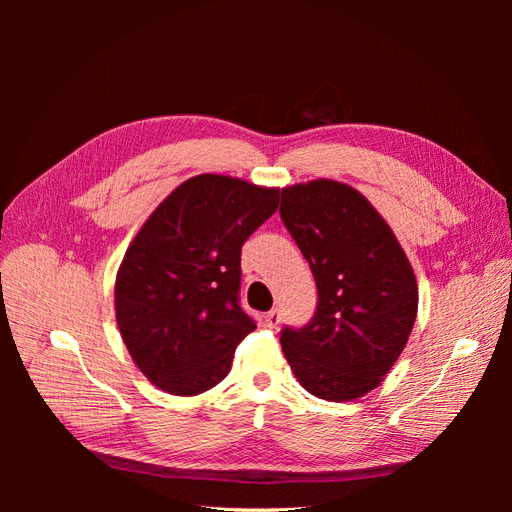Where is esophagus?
Segmentation results:
<instances>
[{
  "instance_id": "esophagus-1",
  "label": "esophagus",
  "mask_w": 512,
  "mask_h": 512,
  "mask_svg": "<svg viewBox=\"0 0 512 512\" xmlns=\"http://www.w3.org/2000/svg\"><path fill=\"white\" fill-rule=\"evenodd\" d=\"M265 322H267V327H271V329H277V327H280V322H282L280 309H271V312L265 316Z\"/></svg>"
}]
</instances>
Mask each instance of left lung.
Instances as JSON below:
<instances>
[{"mask_svg":"<svg viewBox=\"0 0 512 512\" xmlns=\"http://www.w3.org/2000/svg\"><path fill=\"white\" fill-rule=\"evenodd\" d=\"M280 215L318 288L314 318L280 335L286 361L312 395L359 399L408 344L418 309L410 260L374 205L346 183L288 185Z\"/></svg>","mask_w":512,"mask_h":512,"instance_id":"1","label":"left lung"}]
</instances>
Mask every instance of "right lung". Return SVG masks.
<instances>
[{
  "label": "right lung",
  "mask_w": 512,
  "mask_h": 512,
  "mask_svg": "<svg viewBox=\"0 0 512 512\" xmlns=\"http://www.w3.org/2000/svg\"><path fill=\"white\" fill-rule=\"evenodd\" d=\"M277 203V188L205 173L170 192L136 232L117 271L115 316L153 386L192 397L228 376L256 329L239 305L241 245Z\"/></svg>",
  "instance_id": "obj_1"
}]
</instances>
